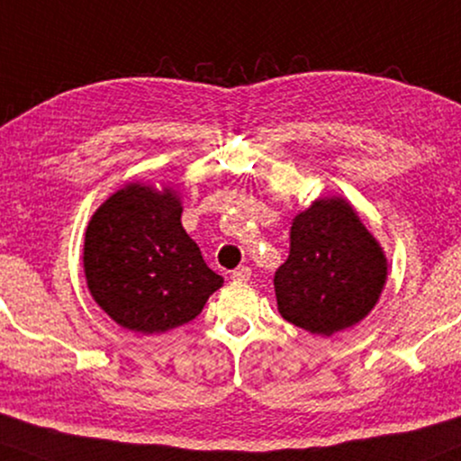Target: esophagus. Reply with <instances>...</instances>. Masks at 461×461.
I'll return each instance as SVG.
<instances>
[{
    "instance_id": "obj_1",
    "label": "esophagus",
    "mask_w": 461,
    "mask_h": 461,
    "mask_svg": "<svg viewBox=\"0 0 461 461\" xmlns=\"http://www.w3.org/2000/svg\"><path fill=\"white\" fill-rule=\"evenodd\" d=\"M231 278L234 281H249L250 278V267L249 266H238L234 272H231Z\"/></svg>"
}]
</instances>
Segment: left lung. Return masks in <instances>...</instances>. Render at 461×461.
Wrapping results in <instances>:
<instances>
[{
  "mask_svg": "<svg viewBox=\"0 0 461 461\" xmlns=\"http://www.w3.org/2000/svg\"><path fill=\"white\" fill-rule=\"evenodd\" d=\"M385 278V255L351 203L323 197L291 225L289 258L274 274L278 312L311 334L331 336L375 308Z\"/></svg>",
  "mask_w": 461,
  "mask_h": 461,
  "instance_id": "1",
  "label": "left lung"
}]
</instances>
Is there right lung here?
<instances>
[{
    "mask_svg": "<svg viewBox=\"0 0 461 461\" xmlns=\"http://www.w3.org/2000/svg\"><path fill=\"white\" fill-rule=\"evenodd\" d=\"M180 214L176 191L127 185L89 221L86 285L121 328L161 334L189 323L223 285L183 230Z\"/></svg>",
    "mask_w": 461,
    "mask_h": 461,
    "instance_id": "1",
    "label": "right lung"
}]
</instances>
